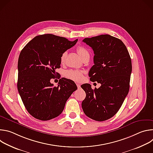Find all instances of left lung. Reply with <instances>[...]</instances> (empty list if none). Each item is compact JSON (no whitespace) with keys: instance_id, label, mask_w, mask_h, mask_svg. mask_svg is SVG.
Here are the masks:
<instances>
[{"instance_id":"8db88e82","label":"left lung","mask_w":153,"mask_h":153,"mask_svg":"<svg viewBox=\"0 0 153 153\" xmlns=\"http://www.w3.org/2000/svg\"><path fill=\"white\" fill-rule=\"evenodd\" d=\"M74 45L65 37L46 34L36 36L21 51L17 88L27 111L34 118L48 120L59 116L74 92L71 82H50L57 78L56 70L60 67L63 54Z\"/></svg>"}]
</instances>
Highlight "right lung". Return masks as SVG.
<instances>
[{
	"label": "right lung",
	"mask_w": 153,
	"mask_h": 153,
	"mask_svg": "<svg viewBox=\"0 0 153 153\" xmlns=\"http://www.w3.org/2000/svg\"><path fill=\"white\" fill-rule=\"evenodd\" d=\"M83 42L94 51V65L89 76L99 85L86 92L82 108L91 119L105 121L118 112L128 93L131 60L122 40L110 35L85 38Z\"/></svg>",
	"instance_id": "1"
}]
</instances>
